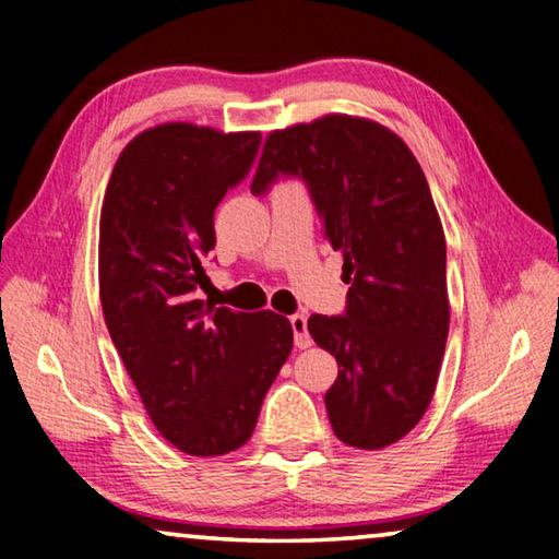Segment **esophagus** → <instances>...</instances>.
<instances>
[{
    "label": "esophagus",
    "instance_id": "34e87169",
    "mask_svg": "<svg viewBox=\"0 0 559 559\" xmlns=\"http://www.w3.org/2000/svg\"><path fill=\"white\" fill-rule=\"evenodd\" d=\"M290 328H293V340H296V347L306 349L313 345V337L308 333V318L302 313L290 316Z\"/></svg>",
    "mask_w": 559,
    "mask_h": 559
}]
</instances>
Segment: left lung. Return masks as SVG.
<instances>
[{
  "mask_svg": "<svg viewBox=\"0 0 559 559\" xmlns=\"http://www.w3.org/2000/svg\"><path fill=\"white\" fill-rule=\"evenodd\" d=\"M278 175L306 179L345 261V316L308 320L337 359L328 419L347 447L384 449L427 414L449 335L447 239L429 182L396 132L343 112L273 130L251 192Z\"/></svg>",
  "mask_w": 559,
  "mask_h": 559,
  "instance_id": "1",
  "label": "left lung"
}]
</instances>
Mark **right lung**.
<instances>
[{
  "instance_id": "obj_1",
  "label": "right lung",
  "mask_w": 559,
  "mask_h": 559,
  "mask_svg": "<svg viewBox=\"0 0 559 559\" xmlns=\"http://www.w3.org/2000/svg\"><path fill=\"white\" fill-rule=\"evenodd\" d=\"M261 132L147 128L122 150L100 210L98 283L108 333L150 419L189 456L243 447L293 347L288 318L197 298L214 210L249 175Z\"/></svg>"
}]
</instances>
